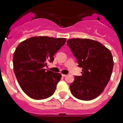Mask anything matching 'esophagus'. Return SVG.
<instances>
[{
    "instance_id": "1",
    "label": "esophagus",
    "mask_w": 123,
    "mask_h": 123,
    "mask_svg": "<svg viewBox=\"0 0 123 123\" xmlns=\"http://www.w3.org/2000/svg\"><path fill=\"white\" fill-rule=\"evenodd\" d=\"M62 76L63 77H65L67 76V75H65V74H62Z\"/></svg>"
}]
</instances>
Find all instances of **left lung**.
Here are the masks:
<instances>
[{
	"label": "left lung",
	"mask_w": 123,
	"mask_h": 123,
	"mask_svg": "<svg viewBox=\"0 0 123 123\" xmlns=\"http://www.w3.org/2000/svg\"><path fill=\"white\" fill-rule=\"evenodd\" d=\"M67 45L77 59L78 67L82 68V75H75L69 86L70 92L79 100L95 98L103 92L111 76L114 62L110 51L89 39H70Z\"/></svg>",
	"instance_id": "left-lung-1"
}]
</instances>
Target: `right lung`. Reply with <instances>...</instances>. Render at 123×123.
<instances>
[{"label":"right lung","mask_w":123,"mask_h":123,"mask_svg":"<svg viewBox=\"0 0 123 123\" xmlns=\"http://www.w3.org/2000/svg\"><path fill=\"white\" fill-rule=\"evenodd\" d=\"M66 38L35 36L17 47L13 57V70L20 87L28 96L43 100L53 95L61 74L46 70L48 63L65 44Z\"/></svg>","instance_id":"add662e5"}]
</instances>
